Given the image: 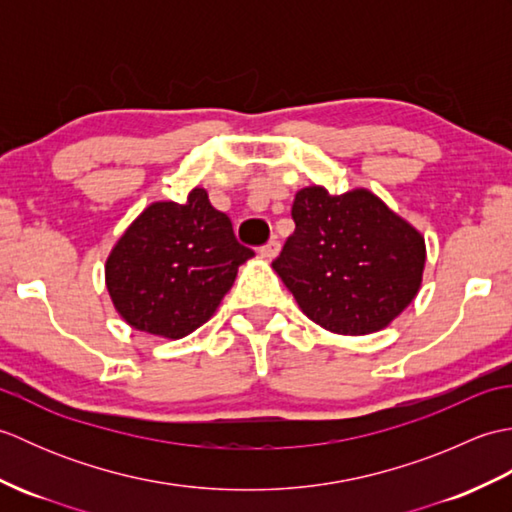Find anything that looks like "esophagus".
I'll list each match as a JSON object with an SVG mask.
<instances>
[{
  "label": "esophagus",
  "instance_id": "1",
  "mask_svg": "<svg viewBox=\"0 0 512 512\" xmlns=\"http://www.w3.org/2000/svg\"><path fill=\"white\" fill-rule=\"evenodd\" d=\"M279 250H281V246H279L277 237H275V239H270L268 244H264L262 250H259V253H262V257H266V259H275V257L279 255Z\"/></svg>",
  "mask_w": 512,
  "mask_h": 512
}]
</instances>
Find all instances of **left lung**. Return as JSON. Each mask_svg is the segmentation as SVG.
<instances>
[{
  "instance_id": "1",
  "label": "left lung",
  "mask_w": 512,
  "mask_h": 512,
  "mask_svg": "<svg viewBox=\"0 0 512 512\" xmlns=\"http://www.w3.org/2000/svg\"><path fill=\"white\" fill-rule=\"evenodd\" d=\"M292 233L275 273L308 319L336 334H372L405 310L422 284L424 237L367 189L297 191Z\"/></svg>"
}]
</instances>
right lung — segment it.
<instances>
[{
  "mask_svg": "<svg viewBox=\"0 0 512 512\" xmlns=\"http://www.w3.org/2000/svg\"><path fill=\"white\" fill-rule=\"evenodd\" d=\"M253 255L198 187L184 204L154 202L129 224L107 257L105 284L132 328L182 339L213 317Z\"/></svg>",
  "mask_w": 512,
  "mask_h": 512,
  "instance_id": "obj_1",
  "label": "right lung"
}]
</instances>
